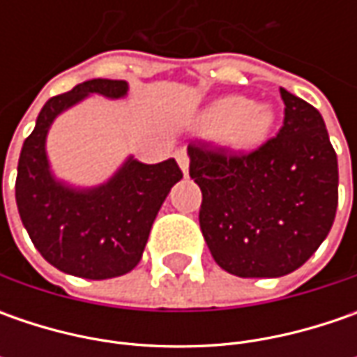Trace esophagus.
Listing matches in <instances>:
<instances>
[{
    "label": "esophagus",
    "mask_w": 357,
    "mask_h": 357,
    "mask_svg": "<svg viewBox=\"0 0 357 357\" xmlns=\"http://www.w3.org/2000/svg\"><path fill=\"white\" fill-rule=\"evenodd\" d=\"M174 157H176V162H178L181 171L185 172L186 176V174H188V153H186V149H178Z\"/></svg>",
    "instance_id": "esophagus-1"
}]
</instances>
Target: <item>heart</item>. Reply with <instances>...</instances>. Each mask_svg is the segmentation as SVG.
<instances>
[{
    "instance_id": "heart-1",
    "label": "heart",
    "mask_w": 357,
    "mask_h": 357,
    "mask_svg": "<svg viewBox=\"0 0 357 357\" xmlns=\"http://www.w3.org/2000/svg\"><path fill=\"white\" fill-rule=\"evenodd\" d=\"M200 130L222 135V141L236 151H252L264 143L274 125V111L268 105H254L244 97H222L211 103L197 119Z\"/></svg>"
}]
</instances>
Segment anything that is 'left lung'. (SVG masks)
Listing matches in <instances>:
<instances>
[{
  "instance_id": "1",
  "label": "left lung",
  "mask_w": 357,
  "mask_h": 357,
  "mask_svg": "<svg viewBox=\"0 0 357 357\" xmlns=\"http://www.w3.org/2000/svg\"><path fill=\"white\" fill-rule=\"evenodd\" d=\"M280 95L284 125L252 153L188 144L202 236L216 264L240 278L294 272L336 218L337 157L322 115L286 89Z\"/></svg>"
}]
</instances>
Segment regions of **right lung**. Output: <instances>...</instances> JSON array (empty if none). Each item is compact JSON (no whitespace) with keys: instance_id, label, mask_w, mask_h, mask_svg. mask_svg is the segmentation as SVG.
Instances as JSON below:
<instances>
[{"instance_id":"add662e5","label":"right lung","mask_w":357,"mask_h":357,"mask_svg":"<svg viewBox=\"0 0 357 357\" xmlns=\"http://www.w3.org/2000/svg\"><path fill=\"white\" fill-rule=\"evenodd\" d=\"M127 91V81L91 79L51 97L17 162V211L35 248L57 270L87 280L123 276L139 264L157 213L183 178L174 158L144 165L132 157L93 188H75L53 176L45 139L55 117L93 93L121 99Z\"/></svg>"}]
</instances>
